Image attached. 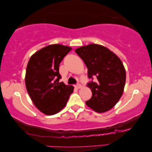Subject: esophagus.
<instances>
[{"label":"esophagus","instance_id":"esophagus-1","mask_svg":"<svg viewBox=\"0 0 152 152\" xmlns=\"http://www.w3.org/2000/svg\"><path fill=\"white\" fill-rule=\"evenodd\" d=\"M75 88H77V89H80L82 88V86L80 84V83H77V84L75 86Z\"/></svg>","mask_w":152,"mask_h":152}]
</instances>
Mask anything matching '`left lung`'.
I'll return each mask as SVG.
<instances>
[{
  "mask_svg": "<svg viewBox=\"0 0 152 152\" xmlns=\"http://www.w3.org/2000/svg\"><path fill=\"white\" fill-rule=\"evenodd\" d=\"M75 51L85 63L91 80L87 86L91 89L92 96L86 104L96 112L109 110L124 92L126 73L121 61L108 48L98 44L80 47Z\"/></svg>",
  "mask_w": 152,
  "mask_h": 152,
  "instance_id": "obj_1",
  "label": "left lung"
}]
</instances>
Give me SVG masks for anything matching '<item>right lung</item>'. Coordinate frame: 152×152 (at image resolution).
I'll use <instances>...</instances> for the list:
<instances>
[{
	"instance_id": "1",
	"label": "right lung",
	"mask_w": 152,
	"mask_h": 152,
	"mask_svg": "<svg viewBox=\"0 0 152 152\" xmlns=\"http://www.w3.org/2000/svg\"><path fill=\"white\" fill-rule=\"evenodd\" d=\"M72 50L61 44L49 45L30 58L25 74L27 92L35 106L46 115L62 110L74 90L72 86L59 82V64Z\"/></svg>"
}]
</instances>
